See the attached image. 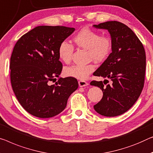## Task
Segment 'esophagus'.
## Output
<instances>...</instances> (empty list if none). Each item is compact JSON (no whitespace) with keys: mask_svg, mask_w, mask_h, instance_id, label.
<instances>
[{"mask_svg":"<svg viewBox=\"0 0 153 153\" xmlns=\"http://www.w3.org/2000/svg\"><path fill=\"white\" fill-rule=\"evenodd\" d=\"M78 84H79V87H84V86H86L88 85V84L86 82L83 81V80H79L78 82Z\"/></svg>","mask_w":153,"mask_h":153,"instance_id":"esophagus-1","label":"esophagus"}]
</instances>
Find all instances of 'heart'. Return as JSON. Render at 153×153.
<instances>
[{"mask_svg": "<svg viewBox=\"0 0 153 153\" xmlns=\"http://www.w3.org/2000/svg\"><path fill=\"white\" fill-rule=\"evenodd\" d=\"M73 40L77 47L88 51V58L97 62L105 61L111 53L113 43L108 36L100 34L88 27H84L74 36ZM74 53V47L62 41L59 45L58 54L60 60L64 63H69L71 60ZM95 66L93 64L76 65L67 67L64 69V74L67 77L78 79H86L91 73L94 71Z\"/></svg>", "mask_w": 153, "mask_h": 153, "instance_id": "heart-1", "label": "heart"}]
</instances>
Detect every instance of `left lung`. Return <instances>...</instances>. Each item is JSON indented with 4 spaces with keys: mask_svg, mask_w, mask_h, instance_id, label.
<instances>
[{
    "mask_svg": "<svg viewBox=\"0 0 153 153\" xmlns=\"http://www.w3.org/2000/svg\"><path fill=\"white\" fill-rule=\"evenodd\" d=\"M96 29H106L112 40V52L93 76L108 79L92 81L91 85L100 88L103 97L93 106L100 115L115 117L129 110L140 96L144 84L146 53L135 33L124 24L108 21L94 25Z\"/></svg>",
    "mask_w": 153,
    "mask_h": 153,
    "instance_id": "8db88e82",
    "label": "left lung"
}]
</instances>
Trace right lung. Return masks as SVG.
Masks as SVG:
<instances>
[{
  "instance_id": "1",
  "label": "right lung",
  "mask_w": 153,
  "mask_h": 153,
  "mask_svg": "<svg viewBox=\"0 0 153 153\" xmlns=\"http://www.w3.org/2000/svg\"><path fill=\"white\" fill-rule=\"evenodd\" d=\"M63 26H38L17 41L10 58L11 84L25 110L40 118L54 117L65 110L67 100L78 88L74 77H59L62 65L59 45L74 32Z\"/></svg>"
}]
</instances>
